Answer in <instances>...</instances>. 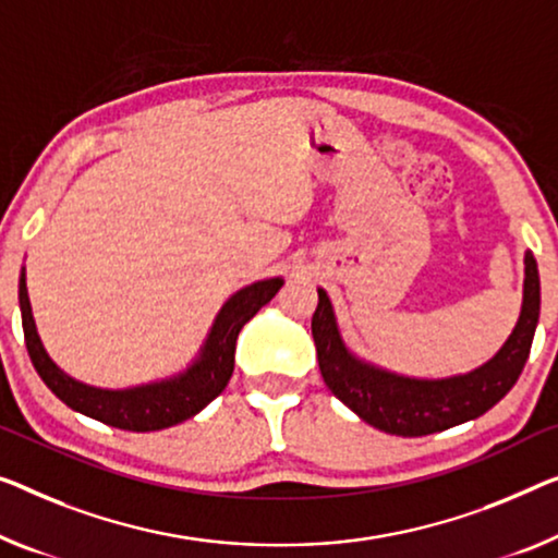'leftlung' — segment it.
<instances>
[{"instance_id":"obj_1","label":"left lung","mask_w":558,"mask_h":558,"mask_svg":"<svg viewBox=\"0 0 558 558\" xmlns=\"http://www.w3.org/2000/svg\"><path fill=\"white\" fill-rule=\"evenodd\" d=\"M542 311V282L534 255L523 253V301L517 326L494 359L446 378H418L388 371L355 355L340 336L328 293L318 288L313 340L330 393L361 421L390 436H428L473 421L501 401L526 365Z\"/></svg>"}]
</instances>
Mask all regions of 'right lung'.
<instances>
[{"label": "right lung", "mask_w": 558, "mask_h": 558, "mask_svg": "<svg viewBox=\"0 0 558 558\" xmlns=\"http://www.w3.org/2000/svg\"><path fill=\"white\" fill-rule=\"evenodd\" d=\"M280 288V276L255 280L251 286L240 288L222 303L197 355L185 368L172 373V376L130 388H99L82 384L49 359L35 326V315H32L24 268L20 272V311L29 359L35 363L39 378L62 403L82 415L107 423V426L147 434V430H162L193 418L213 398L222 393L232 376V368H235V343L240 330L265 303L276 298Z\"/></svg>", "instance_id": "add662e5"}]
</instances>
